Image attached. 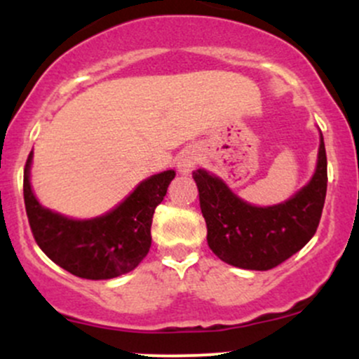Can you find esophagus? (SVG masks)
I'll list each match as a JSON object with an SVG mask.
<instances>
[{
	"label": "esophagus",
	"instance_id": "esophagus-1",
	"mask_svg": "<svg viewBox=\"0 0 359 359\" xmlns=\"http://www.w3.org/2000/svg\"><path fill=\"white\" fill-rule=\"evenodd\" d=\"M196 163H197L196 151L185 150L182 151V155L179 156V160H177V168H179L180 174H189V172L196 167Z\"/></svg>",
	"mask_w": 359,
	"mask_h": 359
}]
</instances>
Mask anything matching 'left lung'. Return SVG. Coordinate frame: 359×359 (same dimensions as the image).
<instances>
[{"label":"left lung","instance_id":"8db88e82","mask_svg":"<svg viewBox=\"0 0 359 359\" xmlns=\"http://www.w3.org/2000/svg\"><path fill=\"white\" fill-rule=\"evenodd\" d=\"M192 177L212 253L238 269H275L302 250L317 231L327 191L324 138L320 135L319 160L311 182L287 203L271 208L246 204L205 170H196Z\"/></svg>","mask_w":359,"mask_h":359}]
</instances>
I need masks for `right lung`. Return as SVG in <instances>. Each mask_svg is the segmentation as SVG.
<instances>
[{"label": "right lung", "mask_w": 359, "mask_h": 359, "mask_svg": "<svg viewBox=\"0 0 359 359\" xmlns=\"http://www.w3.org/2000/svg\"><path fill=\"white\" fill-rule=\"evenodd\" d=\"M32 154L25 163L23 199L36 245L76 277L106 280L137 269L151 245V219L174 170L143 180L116 209L89 221H74L42 208L30 187Z\"/></svg>", "instance_id": "right-lung-1"}]
</instances>
